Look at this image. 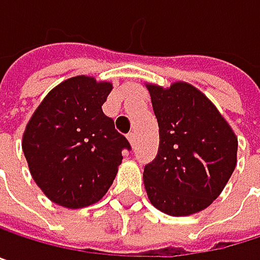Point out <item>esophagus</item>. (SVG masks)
<instances>
[{
	"mask_svg": "<svg viewBox=\"0 0 260 260\" xmlns=\"http://www.w3.org/2000/svg\"><path fill=\"white\" fill-rule=\"evenodd\" d=\"M127 140H129V143H131V146L134 148L136 143H137V134L136 133H129L127 134Z\"/></svg>",
	"mask_w": 260,
	"mask_h": 260,
	"instance_id": "obj_1",
	"label": "esophagus"
}]
</instances>
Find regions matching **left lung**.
<instances>
[{
  "label": "left lung",
  "mask_w": 260,
  "mask_h": 260,
  "mask_svg": "<svg viewBox=\"0 0 260 260\" xmlns=\"http://www.w3.org/2000/svg\"><path fill=\"white\" fill-rule=\"evenodd\" d=\"M158 121L160 145L145 166L149 201L171 216H187L209 207L236 168L238 137L216 106L193 85L169 88L148 83Z\"/></svg>",
  "instance_id": "left-lung-1"
}]
</instances>
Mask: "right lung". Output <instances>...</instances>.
I'll return each mask as SVG.
<instances>
[{"mask_svg": "<svg viewBox=\"0 0 260 260\" xmlns=\"http://www.w3.org/2000/svg\"><path fill=\"white\" fill-rule=\"evenodd\" d=\"M111 89L112 83L89 76L70 77L45 95L25 126L22 151L30 174L62 207L82 209L102 200L121 151L131 149L102 111Z\"/></svg>", "mask_w": 260, "mask_h": 260, "instance_id": "right-lung-1", "label": "right lung"}]
</instances>
